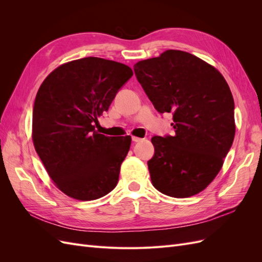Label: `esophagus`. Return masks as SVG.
<instances>
[{
  "label": "esophagus",
  "instance_id": "esophagus-1",
  "mask_svg": "<svg viewBox=\"0 0 262 262\" xmlns=\"http://www.w3.org/2000/svg\"><path fill=\"white\" fill-rule=\"evenodd\" d=\"M142 140H143V139L138 138V137H132V141H133V142H136V143H137V142H141Z\"/></svg>",
  "mask_w": 262,
  "mask_h": 262
}]
</instances>
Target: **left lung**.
Instances as JSON below:
<instances>
[{
	"label": "left lung",
	"instance_id": "8db88e82",
	"mask_svg": "<svg viewBox=\"0 0 262 262\" xmlns=\"http://www.w3.org/2000/svg\"><path fill=\"white\" fill-rule=\"evenodd\" d=\"M160 114L171 113L173 136L153 137L147 162L153 186L173 198L202 191L219 173L235 137L234 99L219 71L195 55L167 50L134 64Z\"/></svg>",
	"mask_w": 262,
	"mask_h": 262
}]
</instances>
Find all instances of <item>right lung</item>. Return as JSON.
Listing matches in <instances>:
<instances>
[{
    "label": "right lung",
    "instance_id": "right-lung-1",
    "mask_svg": "<svg viewBox=\"0 0 262 262\" xmlns=\"http://www.w3.org/2000/svg\"><path fill=\"white\" fill-rule=\"evenodd\" d=\"M132 75L122 63L89 57L57 68L39 89L33 109L34 145L67 195L96 200L117 186L131 137H106L94 124Z\"/></svg>",
    "mask_w": 262,
    "mask_h": 262
}]
</instances>
